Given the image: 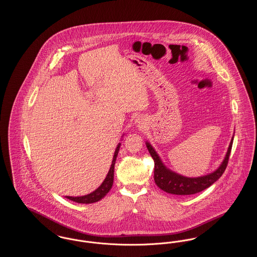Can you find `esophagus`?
I'll return each instance as SVG.
<instances>
[{
  "label": "esophagus",
  "mask_w": 257,
  "mask_h": 257,
  "mask_svg": "<svg viewBox=\"0 0 257 257\" xmlns=\"http://www.w3.org/2000/svg\"><path fill=\"white\" fill-rule=\"evenodd\" d=\"M135 124H136V126L139 127V128H144L145 125H146V121H145V119H144L142 116H139V117L136 118Z\"/></svg>",
  "instance_id": "1"
}]
</instances>
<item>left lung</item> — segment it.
<instances>
[{"mask_svg": "<svg viewBox=\"0 0 257 257\" xmlns=\"http://www.w3.org/2000/svg\"><path fill=\"white\" fill-rule=\"evenodd\" d=\"M233 138L234 136L230 141L225 157L221 162L220 167L211 173H208L203 176H198V177L183 176L167 168L166 165L162 162L158 153L155 151L153 147L148 142H146L147 149L151 157L154 160L155 183L164 192L172 194V195H177V196L194 195L207 189L208 187H210L212 184L215 183L225 171L228 159H229V155L231 152Z\"/></svg>", "mask_w": 257, "mask_h": 257, "instance_id": "8db88e82", "label": "left lung"}]
</instances>
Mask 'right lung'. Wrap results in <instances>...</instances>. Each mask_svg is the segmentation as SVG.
Instances as JSON below:
<instances>
[{"instance_id":"obj_1","label":"right lung","mask_w":257,"mask_h":257,"mask_svg":"<svg viewBox=\"0 0 257 257\" xmlns=\"http://www.w3.org/2000/svg\"><path fill=\"white\" fill-rule=\"evenodd\" d=\"M121 144L119 143L117 145V147L115 148V151L113 153V157H112V161H111V165H110V171L108 172L106 178L104 179V181L102 184L98 187L95 191H93L92 193L86 195V196H65L67 199L72 200L75 202L78 203H83V204H89V203H94L97 202L100 199H102L104 196H106L111 187H112V183H113V172H114V164L116 161V157L119 151Z\"/></svg>"}]
</instances>
